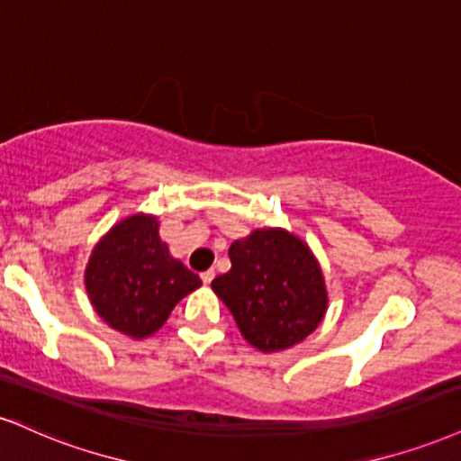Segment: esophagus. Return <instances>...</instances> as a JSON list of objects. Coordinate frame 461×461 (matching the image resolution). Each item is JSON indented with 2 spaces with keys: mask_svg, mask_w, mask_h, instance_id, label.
<instances>
[{
  "mask_svg": "<svg viewBox=\"0 0 461 461\" xmlns=\"http://www.w3.org/2000/svg\"><path fill=\"white\" fill-rule=\"evenodd\" d=\"M212 279H214V270H206V273H202V281L203 284H212Z\"/></svg>",
  "mask_w": 461,
  "mask_h": 461,
  "instance_id": "34e87169",
  "label": "esophagus"
}]
</instances>
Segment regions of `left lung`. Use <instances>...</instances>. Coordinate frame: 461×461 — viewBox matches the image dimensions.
I'll list each match as a JSON object with an SVG mask.
<instances>
[{
  "label": "left lung",
  "instance_id": "8db88e82",
  "mask_svg": "<svg viewBox=\"0 0 461 461\" xmlns=\"http://www.w3.org/2000/svg\"><path fill=\"white\" fill-rule=\"evenodd\" d=\"M231 268L212 281L242 337L281 352L318 329L329 307L324 275L307 242L281 230H253L230 247Z\"/></svg>",
  "mask_w": 461,
  "mask_h": 461
}]
</instances>
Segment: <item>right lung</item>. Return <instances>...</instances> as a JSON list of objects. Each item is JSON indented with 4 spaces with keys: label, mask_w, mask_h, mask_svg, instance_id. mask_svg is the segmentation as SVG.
Returning a JSON list of instances; mask_svg holds the SVG:
<instances>
[{
    "label": "right lung",
    "mask_w": 461,
    "mask_h": 461,
    "mask_svg": "<svg viewBox=\"0 0 461 461\" xmlns=\"http://www.w3.org/2000/svg\"><path fill=\"white\" fill-rule=\"evenodd\" d=\"M202 279L158 236L152 214L122 219L94 247L86 266V290L94 312L132 339L154 335Z\"/></svg>",
    "instance_id": "obj_1"
}]
</instances>
